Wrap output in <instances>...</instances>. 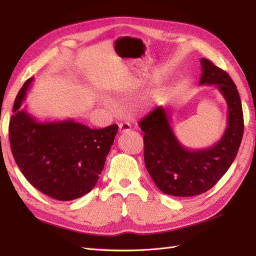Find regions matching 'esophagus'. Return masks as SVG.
<instances>
[{
  "mask_svg": "<svg viewBox=\"0 0 256 256\" xmlns=\"http://www.w3.org/2000/svg\"><path fill=\"white\" fill-rule=\"evenodd\" d=\"M132 130V126L128 122H123L119 124V132L120 133H126Z\"/></svg>",
  "mask_w": 256,
  "mask_h": 256,
  "instance_id": "34e87169",
  "label": "esophagus"
}]
</instances>
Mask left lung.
<instances>
[{"mask_svg":"<svg viewBox=\"0 0 256 256\" xmlns=\"http://www.w3.org/2000/svg\"><path fill=\"white\" fill-rule=\"evenodd\" d=\"M200 85H215L228 106L226 128L220 140L209 148H184L170 124V114L158 106L139 122L144 132V164L160 191L190 197L209 191L226 174L238 152L244 134L242 101L230 76L210 60L202 59Z\"/></svg>","mask_w":256,"mask_h":256,"instance_id":"1","label":"left lung"}]
</instances>
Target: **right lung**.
<instances>
[{
  "label": "right lung",
  "mask_w": 256,
  "mask_h": 256,
  "mask_svg": "<svg viewBox=\"0 0 256 256\" xmlns=\"http://www.w3.org/2000/svg\"><path fill=\"white\" fill-rule=\"evenodd\" d=\"M30 78L18 92L9 121V142L25 178L43 194L68 202L96 186L118 132V126L90 128L72 119L36 121L20 108Z\"/></svg>",
  "instance_id": "obj_1"
}]
</instances>
